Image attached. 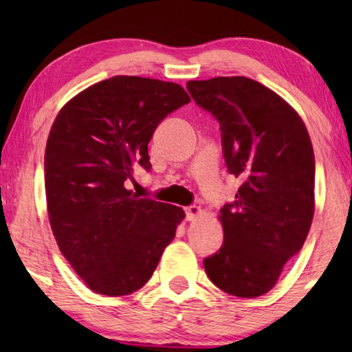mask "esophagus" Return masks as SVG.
Masks as SVG:
<instances>
[{
  "label": "esophagus",
  "instance_id": "1",
  "mask_svg": "<svg viewBox=\"0 0 352 352\" xmlns=\"http://www.w3.org/2000/svg\"><path fill=\"white\" fill-rule=\"evenodd\" d=\"M184 210H186V219L187 221H194L201 214V208H200V206H197V205H190Z\"/></svg>",
  "mask_w": 352,
  "mask_h": 352
}]
</instances>
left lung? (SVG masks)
Instances as JSON below:
<instances>
[{
    "label": "left lung",
    "instance_id": "obj_1",
    "mask_svg": "<svg viewBox=\"0 0 352 352\" xmlns=\"http://www.w3.org/2000/svg\"><path fill=\"white\" fill-rule=\"evenodd\" d=\"M187 89L219 122L226 165L242 181L221 210L224 243L204 259L205 271L229 295L261 296L300 252L314 218L309 133L287 100L247 76L190 80Z\"/></svg>",
    "mask_w": 352,
    "mask_h": 352
}]
</instances>
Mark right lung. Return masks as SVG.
<instances>
[{
	"label": "right lung",
	"instance_id": "right-lung-1",
	"mask_svg": "<svg viewBox=\"0 0 352 352\" xmlns=\"http://www.w3.org/2000/svg\"><path fill=\"white\" fill-rule=\"evenodd\" d=\"M190 102L171 81L118 75L72 98L52 123L45 153L50 224L86 287L124 296L148 282L184 219L179 206L139 199L126 184L151 170L158 123Z\"/></svg>",
	"mask_w": 352,
	"mask_h": 352
}]
</instances>
